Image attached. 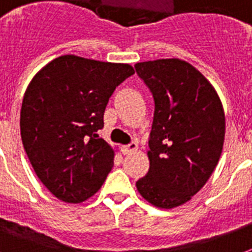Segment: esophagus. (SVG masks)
<instances>
[{
    "instance_id": "1",
    "label": "esophagus",
    "mask_w": 252,
    "mask_h": 252,
    "mask_svg": "<svg viewBox=\"0 0 252 252\" xmlns=\"http://www.w3.org/2000/svg\"><path fill=\"white\" fill-rule=\"evenodd\" d=\"M138 145L136 141H130L128 145H124L123 146V153L124 154H130L133 153L134 150H137Z\"/></svg>"
}]
</instances>
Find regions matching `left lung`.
Wrapping results in <instances>:
<instances>
[{
  "mask_svg": "<svg viewBox=\"0 0 252 252\" xmlns=\"http://www.w3.org/2000/svg\"><path fill=\"white\" fill-rule=\"evenodd\" d=\"M134 69L154 99L150 167L136 187L156 207H179L201 189L219 163L222 104L209 81L186 61H145Z\"/></svg>",
  "mask_w": 252,
  "mask_h": 252,
  "instance_id": "1",
  "label": "left lung"
}]
</instances>
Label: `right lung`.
Here are the masks:
<instances>
[{"label": "right lung", "mask_w": 252, "mask_h": 252, "mask_svg": "<svg viewBox=\"0 0 252 252\" xmlns=\"http://www.w3.org/2000/svg\"><path fill=\"white\" fill-rule=\"evenodd\" d=\"M134 74L128 64L65 55L36 73L23 96L21 137L33 171L65 203L102 187L114 150L98 136L115 89Z\"/></svg>", "instance_id": "add662e5"}]
</instances>
